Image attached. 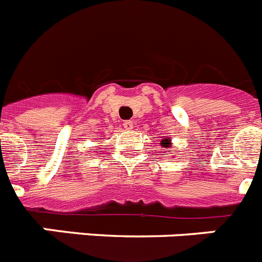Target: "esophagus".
Segmentation results:
<instances>
[{"instance_id":"1","label":"esophagus","mask_w":262,"mask_h":262,"mask_svg":"<svg viewBox=\"0 0 262 262\" xmlns=\"http://www.w3.org/2000/svg\"><path fill=\"white\" fill-rule=\"evenodd\" d=\"M123 127H124V129H133L134 122H131V120H124Z\"/></svg>"}]
</instances>
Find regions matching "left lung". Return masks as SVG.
<instances>
[{"label": "left lung", "instance_id": "left-lung-1", "mask_svg": "<svg viewBox=\"0 0 262 262\" xmlns=\"http://www.w3.org/2000/svg\"><path fill=\"white\" fill-rule=\"evenodd\" d=\"M160 144L163 145L164 148H168L169 145H170V139H169V138H164L163 140H161V143H160Z\"/></svg>", "mask_w": 262, "mask_h": 262}]
</instances>
